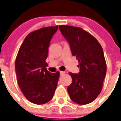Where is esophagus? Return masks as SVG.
Wrapping results in <instances>:
<instances>
[{
    "instance_id": "34e87169",
    "label": "esophagus",
    "mask_w": 121,
    "mask_h": 121,
    "mask_svg": "<svg viewBox=\"0 0 121 121\" xmlns=\"http://www.w3.org/2000/svg\"><path fill=\"white\" fill-rule=\"evenodd\" d=\"M65 73H66V72H62V71H61V72H60L61 75H63V74H64Z\"/></svg>"
}]
</instances>
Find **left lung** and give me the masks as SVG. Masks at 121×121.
<instances>
[{
    "label": "left lung",
    "instance_id": "obj_1",
    "mask_svg": "<svg viewBox=\"0 0 121 121\" xmlns=\"http://www.w3.org/2000/svg\"><path fill=\"white\" fill-rule=\"evenodd\" d=\"M59 29L69 43L72 55L78 60L80 71L69 72L72 82L67 87L71 100L79 104L92 102L102 90L106 63L100 43L93 36L78 27L60 25Z\"/></svg>",
    "mask_w": 121,
    "mask_h": 121
}]
</instances>
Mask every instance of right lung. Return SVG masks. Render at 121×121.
<instances>
[{
  "label": "right lung",
  "mask_w": 121,
  "mask_h": 121,
  "mask_svg": "<svg viewBox=\"0 0 121 121\" xmlns=\"http://www.w3.org/2000/svg\"><path fill=\"white\" fill-rule=\"evenodd\" d=\"M57 29L58 26L47 27L29 33L17 55L15 68L18 85L26 98L36 104L50 101L57 86L60 72H48L45 61Z\"/></svg>",
  "instance_id": "obj_1"
}]
</instances>
